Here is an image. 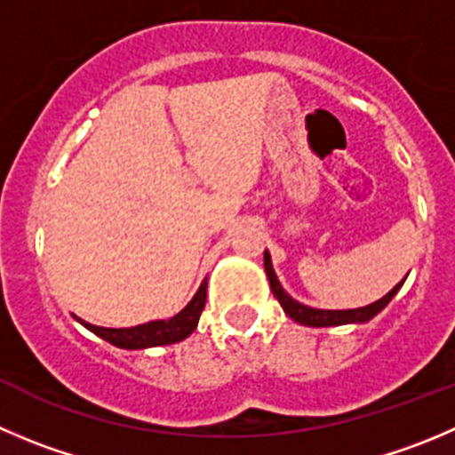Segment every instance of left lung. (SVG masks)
Returning <instances> with one entry per match:
<instances>
[{
	"instance_id": "1",
	"label": "left lung",
	"mask_w": 455,
	"mask_h": 455,
	"mask_svg": "<svg viewBox=\"0 0 455 455\" xmlns=\"http://www.w3.org/2000/svg\"><path fill=\"white\" fill-rule=\"evenodd\" d=\"M263 266H266V275L267 281H270V288H272V295L279 299L281 308L283 313L288 315L290 319H295L297 323L301 326H313V328H326V326H346V323H366L375 317L378 313H382L384 308L388 306V301L397 295V290L402 288L404 279L395 285L393 290H388L387 295L382 299L373 301V304L364 306V308H350V310H322V308H310V306L299 304L297 299L288 295L283 290V285L279 283V276H276L275 267H272V257L270 252H263Z\"/></svg>"
}]
</instances>
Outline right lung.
Wrapping results in <instances>:
<instances>
[{
  "label": "right lung",
  "mask_w": 455,
  "mask_h": 455,
  "mask_svg": "<svg viewBox=\"0 0 455 455\" xmlns=\"http://www.w3.org/2000/svg\"><path fill=\"white\" fill-rule=\"evenodd\" d=\"M205 297H207V276L203 279L201 288L196 290V295L192 297L188 306L180 313H176L170 319H154V322L138 323L132 328H105L95 326V323L77 319L86 331L93 335L102 337L109 344L118 346L124 350H142V348H154V346H167L183 341L185 337L192 335L198 326V317H201L203 308H205Z\"/></svg>",
  "instance_id": "obj_1"
}]
</instances>
